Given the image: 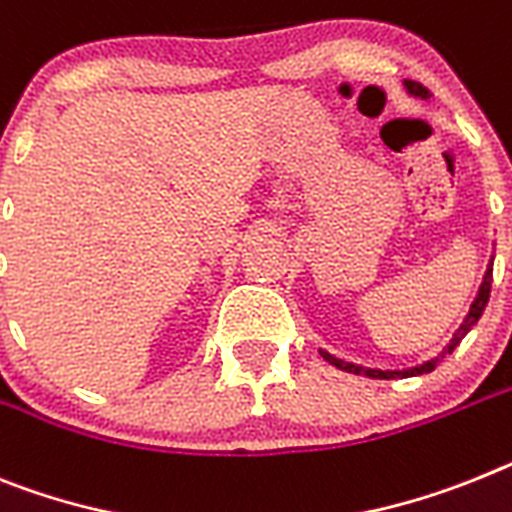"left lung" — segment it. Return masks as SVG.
Returning <instances> with one entry per match:
<instances>
[{"mask_svg": "<svg viewBox=\"0 0 512 512\" xmlns=\"http://www.w3.org/2000/svg\"><path fill=\"white\" fill-rule=\"evenodd\" d=\"M404 85H406V90H409V93L414 95V98H430V90H427L425 85H419V82H414V80H406ZM489 290H492V264H489L487 274H484V282H482V287H479V295H476V300H474V303H471L469 316H466V321L461 323V329H458L456 334H453V339H451V342H448V347H445L443 352H440V357H435V360L425 362V365H419V368L393 370V373H386V370H362V368H357V365H349V362L336 360V357L326 355V352H321V355L326 357V360H329L331 365H336V368H339V370H347V373H357V375H368V378H381V381H393V378H409V375H425V373H430V370H435V365H438V362L443 360L445 355H451L453 349H456L458 344H461V339H464V336L469 334L471 326H474V323L479 321V318H482L484 308H487V303H489Z\"/></svg>", "mask_w": 512, "mask_h": 512, "instance_id": "obj_1", "label": "left lung"}]
</instances>
